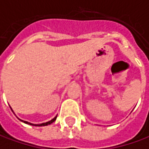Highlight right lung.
<instances>
[{
  "instance_id": "add662e5",
  "label": "right lung",
  "mask_w": 149,
  "mask_h": 149,
  "mask_svg": "<svg viewBox=\"0 0 149 149\" xmlns=\"http://www.w3.org/2000/svg\"><path fill=\"white\" fill-rule=\"evenodd\" d=\"M14 113V112H13ZM56 117L57 116H56L54 118H52V119L51 120V121H48V122H47V123H40V124H34V123H29V122H27V121H24V120L20 119L19 118H17L18 119L20 120V121H22V123H26V124H29V125H31V126H36V127H42V126H47V125H50V124H52L53 122H55L56 119Z\"/></svg>"
}]
</instances>
